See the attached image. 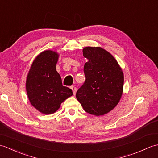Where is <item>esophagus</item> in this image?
<instances>
[{"mask_svg": "<svg viewBox=\"0 0 158 158\" xmlns=\"http://www.w3.org/2000/svg\"><path fill=\"white\" fill-rule=\"evenodd\" d=\"M71 89L73 90V94L75 95V93H76V92H77V88H76V87H75V86H71Z\"/></svg>", "mask_w": 158, "mask_h": 158, "instance_id": "1", "label": "esophagus"}]
</instances>
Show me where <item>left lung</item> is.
Wrapping results in <instances>:
<instances>
[{"label":"left lung","instance_id":"1","mask_svg":"<svg viewBox=\"0 0 158 158\" xmlns=\"http://www.w3.org/2000/svg\"><path fill=\"white\" fill-rule=\"evenodd\" d=\"M83 56L88 60L83 71L85 81L76 93L85 111L104 115L119 103L123 94V73L115 58L100 47H86Z\"/></svg>","mask_w":158,"mask_h":158}]
</instances>
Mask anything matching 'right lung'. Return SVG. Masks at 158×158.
Masks as SVG:
<instances>
[{
    "label": "right lung",
    "mask_w": 158,
    "mask_h": 158,
    "mask_svg": "<svg viewBox=\"0 0 158 158\" xmlns=\"http://www.w3.org/2000/svg\"><path fill=\"white\" fill-rule=\"evenodd\" d=\"M59 54L45 50L36 57L28 73L26 89L29 101L39 112L45 115L58 110L62 102L73 94L63 86L56 70Z\"/></svg>",
    "instance_id": "1"
}]
</instances>
